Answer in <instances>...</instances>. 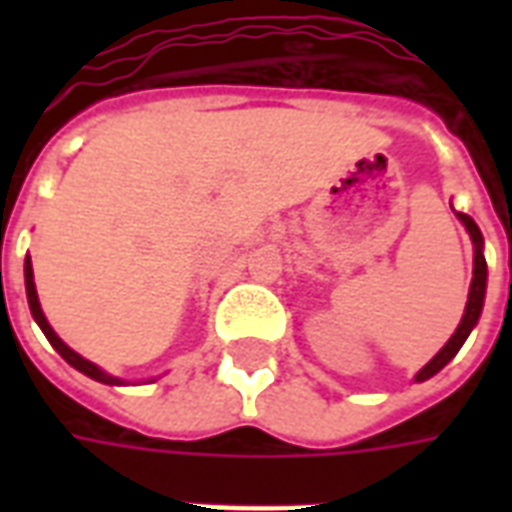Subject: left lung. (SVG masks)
I'll use <instances>...</instances> for the list:
<instances>
[{"mask_svg":"<svg viewBox=\"0 0 512 512\" xmlns=\"http://www.w3.org/2000/svg\"><path fill=\"white\" fill-rule=\"evenodd\" d=\"M458 219L463 222V227L469 230L472 235V244H474V277H472V288H469V301H466V310H463V318L458 323V329L452 334L447 345L441 348L439 354L430 359L428 365L419 370L414 381H428L430 376H436L441 367L450 362L452 356L461 351V345L466 343V337L472 334V329L480 321V312H483V301H485V282H488V266H485V257H483V233H480V227L474 224L472 216H466V213H458Z\"/></svg>","mask_w":512,"mask_h":512,"instance_id":"obj_1","label":"left lung"}]
</instances>
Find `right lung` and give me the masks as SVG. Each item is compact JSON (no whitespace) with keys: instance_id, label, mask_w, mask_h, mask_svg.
<instances>
[{"instance_id":"1","label":"right lung","mask_w":512,"mask_h":512,"mask_svg":"<svg viewBox=\"0 0 512 512\" xmlns=\"http://www.w3.org/2000/svg\"><path fill=\"white\" fill-rule=\"evenodd\" d=\"M24 285H27V301H29V310H32V318H35V323L40 326V332L46 334V340H49L51 345H54V351L68 362L71 367H76L79 373H84V376L95 378V381H101V384H126L123 378H115L109 376V373H104L101 367L93 365V362H87L84 356H79L73 348H68V345L62 343L60 337H57V332L51 329L49 321H46V315H43V310H40V301H38V290H35V277H32V260H24Z\"/></svg>"}]
</instances>
